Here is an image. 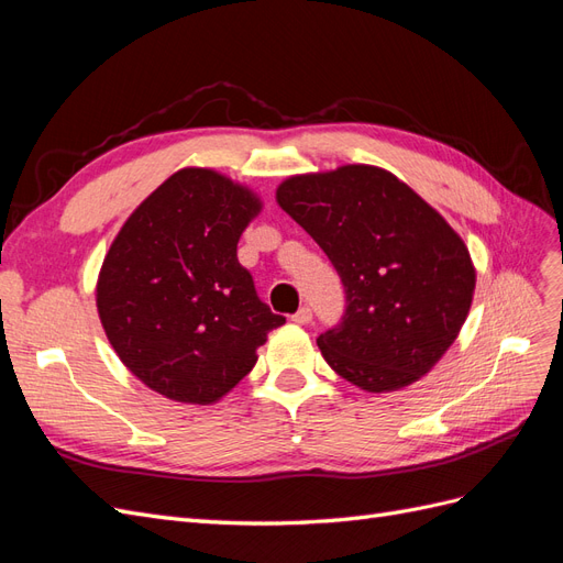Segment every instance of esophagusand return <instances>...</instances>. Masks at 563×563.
<instances>
[{
	"label": "esophagus",
	"instance_id": "1",
	"mask_svg": "<svg viewBox=\"0 0 563 563\" xmlns=\"http://www.w3.org/2000/svg\"><path fill=\"white\" fill-rule=\"evenodd\" d=\"M291 319L302 327V323H310V321H312V310H310V308H300Z\"/></svg>",
	"mask_w": 563,
	"mask_h": 563
}]
</instances>
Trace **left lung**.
Listing matches in <instances>:
<instances>
[{
    "label": "left lung",
    "mask_w": 563,
    "mask_h": 563,
    "mask_svg": "<svg viewBox=\"0 0 563 563\" xmlns=\"http://www.w3.org/2000/svg\"><path fill=\"white\" fill-rule=\"evenodd\" d=\"M277 203L343 279V323L317 338L327 364L364 391L413 385L455 343L476 269L460 236L418 192L371 164L288 176Z\"/></svg>",
    "instance_id": "8db88e82"
}]
</instances>
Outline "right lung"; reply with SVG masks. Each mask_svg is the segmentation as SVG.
<instances>
[{"label": "right lung", "instance_id": "obj_1", "mask_svg": "<svg viewBox=\"0 0 563 563\" xmlns=\"http://www.w3.org/2000/svg\"><path fill=\"white\" fill-rule=\"evenodd\" d=\"M261 211L249 185L185 166L117 232L98 272L96 308L119 360L157 395L220 401L286 321L255 296L236 261V242Z\"/></svg>", "mask_w": 563, "mask_h": 563}]
</instances>
